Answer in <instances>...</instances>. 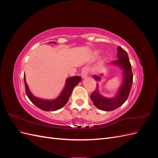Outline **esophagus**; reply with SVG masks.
Returning <instances> with one entry per match:
<instances>
[{
	"label": "esophagus",
	"mask_w": 158,
	"mask_h": 158,
	"mask_svg": "<svg viewBox=\"0 0 158 158\" xmlns=\"http://www.w3.org/2000/svg\"><path fill=\"white\" fill-rule=\"evenodd\" d=\"M82 73V78H85V77H86V76L88 74V73H89V69H88V68H87V67L83 68L82 70V73Z\"/></svg>",
	"instance_id": "esophagus-1"
}]
</instances>
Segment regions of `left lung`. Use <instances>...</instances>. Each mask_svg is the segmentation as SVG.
I'll return each mask as SVG.
<instances>
[{"label":"left lung","mask_w":158,"mask_h":158,"mask_svg":"<svg viewBox=\"0 0 158 158\" xmlns=\"http://www.w3.org/2000/svg\"><path fill=\"white\" fill-rule=\"evenodd\" d=\"M117 51L118 59L113 61L112 63L118 66L123 69L124 80L121 87L117 94V96L113 99L103 98L102 95L99 94L98 89L94 90L90 95V98L93 102L94 106L103 111H111L121 107L128 99L132 87L133 74L131 64L129 60L128 54L125 50H124L122 47L119 46L117 47ZM94 77L96 80H99L101 78L100 76L97 75L94 76Z\"/></svg>","instance_id":"1"}]
</instances>
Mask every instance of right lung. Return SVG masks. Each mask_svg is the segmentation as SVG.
Listing matches in <instances>:
<instances>
[{
  "label": "right lung",
  "mask_w": 158,
  "mask_h": 158,
  "mask_svg": "<svg viewBox=\"0 0 158 158\" xmlns=\"http://www.w3.org/2000/svg\"><path fill=\"white\" fill-rule=\"evenodd\" d=\"M23 79H24L26 93L28 98L38 108L45 111H56V110H58L65 106V104L69 101L73 88L82 80V78L80 76H74V77L68 78L66 80L65 88L63 92H62L60 96L56 99L52 100V101H49V100L41 99L33 96L30 92L29 88L27 86V84H26L25 76H23Z\"/></svg>",
  "instance_id": "right-lung-1"
}]
</instances>
